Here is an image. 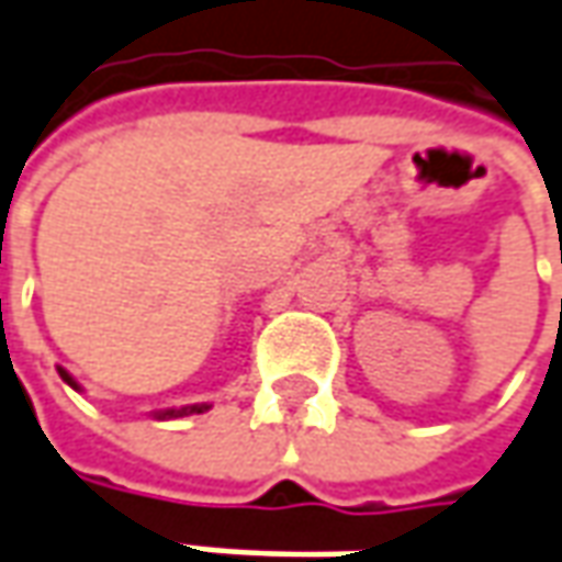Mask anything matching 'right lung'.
<instances>
[{
	"mask_svg": "<svg viewBox=\"0 0 562 562\" xmlns=\"http://www.w3.org/2000/svg\"><path fill=\"white\" fill-rule=\"evenodd\" d=\"M58 376L65 379V382H68L70 389H77V392H80V385L74 382V376H70V373H68V370H65V367H58ZM204 411H207V404H189V407H170V411H158V414H155V419H177V416L204 414Z\"/></svg>",
	"mask_w": 562,
	"mask_h": 562,
	"instance_id": "1",
	"label": "right lung"
}]
</instances>
